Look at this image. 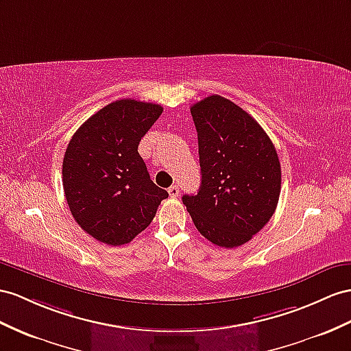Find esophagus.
<instances>
[{"label":"esophagus","instance_id":"esophagus-1","mask_svg":"<svg viewBox=\"0 0 351 351\" xmlns=\"http://www.w3.org/2000/svg\"><path fill=\"white\" fill-rule=\"evenodd\" d=\"M167 193H169V195H170V197H178V195H179V188H178V185L169 186Z\"/></svg>","mask_w":351,"mask_h":351}]
</instances>
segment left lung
<instances>
[{"label":"left lung","mask_w":351,"mask_h":351,"mask_svg":"<svg viewBox=\"0 0 351 351\" xmlns=\"http://www.w3.org/2000/svg\"><path fill=\"white\" fill-rule=\"evenodd\" d=\"M202 185L182 202L213 245H245L273 217L282 170L271 139L252 115L219 95L191 106Z\"/></svg>","instance_id":"left-lung-1"}]
</instances>
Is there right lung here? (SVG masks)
I'll return each mask as SVG.
<instances>
[{
  "label": "right lung",
  "mask_w": 351,
  "mask_h": 351,
  "mask_svg": "<svg viewBox=\"0 0 351 351\" xmlns=\"http://www.w3.org/2000/svg\"><path fill=\"white\" fill-rule=\"evenodd\" d=\"M163 108L121 99L93 114L74 133L62 165L69 210L105 245L129 243L169 197L151 181L138 145Z\"/></svg>",
  "instance_id": "1"
}]
</instances>
